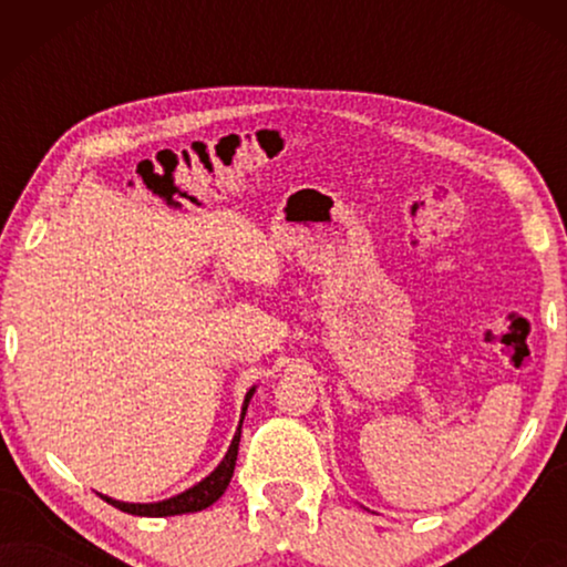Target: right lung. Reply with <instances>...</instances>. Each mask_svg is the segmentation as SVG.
I'll list each match as a JSON object with an SVG mask.
<instances>
[{"instance_id": "1", "label": "right lung", "mask_w": 567, "mask_h": 567, "mask_svg": "<svg viewBox=\"0 0 567 567\" xmlns=\"http://www.w3.org/2000/svg\"><path fill=\"white\" fill-rule=\"evenodd\" d=\"M255 394V386H250L245 394V402H243V415H239V425H237V433L235 439H231V444L227 449V454H224V460L219 462V467H216L212 475H206L200 483H196L188 491L173 495V498H165V501H157V503H126V501H115L111 495H103L100 493V498L105 503H111V506L126 511V514H134V516H154V518H162V516H181V514H196V511H204L216 503L227 491L231 475H235V462H237V449H239V433H243V421H245V413H247V405H250Z\"/></svg>"}]
</instances>
